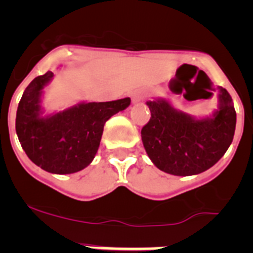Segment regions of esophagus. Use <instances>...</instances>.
<instances>
[{
    "mask_svg": "<svg viewBox=\"0 0 253 253\" xmlns=\"http://www.w3.org/2000/svg\"><path fill=\"white\" fill-rule=\"evenodd\" d=\"M144 97H146V93L140 90H135L133 93H131V102H133L134 105H137L139 104L140 101H143Z\"/></svg>",
    "mask_w": 253,
    "mask_h": 253,
    "instance_id": "34e87169",
    "label": "esophagus"
}]
</instances>
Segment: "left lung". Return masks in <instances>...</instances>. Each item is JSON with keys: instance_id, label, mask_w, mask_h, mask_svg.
<instances>
[{"instance_id": "obj_1", "label": "left lung", "mask_w": 253, "mask_h": 253, "mask_svg": "<svg viewBox=\"0 0 253 253\" xmlns=\"http://www.w3.org/2000/svg\"><path fill=\"white\" fill-rule=\"evenodd\" d=\"M218 109L196 118L177 110L167 99L147 101L151 119L142 129L148 157L161 171L193 176L213 167L224 156L236 130V110L231 95L218 87Z\"/></svg>"}]
</instances>
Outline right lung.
Here are the masks:
<instances>
[{
    "label": "right lung",
    "instance_id": "add662e5",
    "mask_svg": "<svg viewBox=\"0 0 253 253\" xmlns=\"http://www.w3.org/2000/svg\"><path fill=\"white\" fill-rule=\"evenodd\" d=\"M54 73L34 78L25 88L16 113V134L22 149L44 171L69 175L86 169L101 142L104 125L125 110L130 99L107 102L81 101L64 110L45 114L44 88Z\"/></svg>",
    "mask_w": 253,
    "mask_h": 253
}]
</instances>
